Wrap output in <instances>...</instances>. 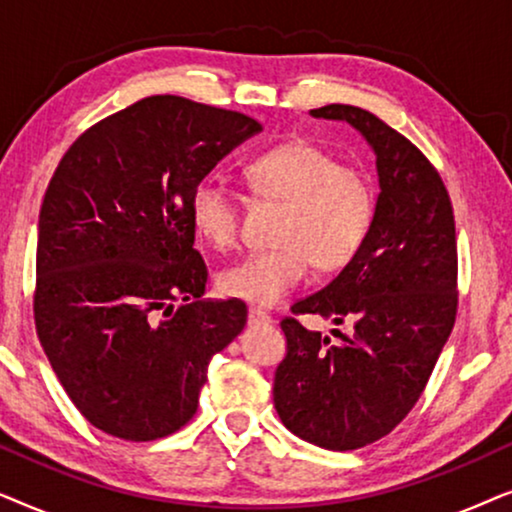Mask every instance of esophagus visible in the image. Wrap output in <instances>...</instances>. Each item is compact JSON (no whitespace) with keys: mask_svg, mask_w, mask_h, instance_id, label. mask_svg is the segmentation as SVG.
<instances>
[{"mask_svg":"<svg viewBox=\"0 0 512 512\" xmlns=\"http://www.w3.org/2000/svg\"><path fill=\"white\" fill-rule=\"evenodd\" d=\"M261 324H270V314L258 310V307H251V310H249V326H261Z\"/></svg>","mask_w":512,"mask_h":512,"instance_id":"34e87169","label":"esophagus"}]
</instances>
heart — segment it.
I'll list each match as a JSON object with an SVG mask.
<instances>
[{"mask_svg":"<svg viewBox=\"0 0 512 512\" xmlns=\"http://www.w3.org/2000/svg\"><path fill=\"white\" fill-rule=\"evenodd\" d=\"M244 181L261 200L279 202L277 249L258 251L221 270L219 286L230 298L258 307L284 300L319 270H340L359 256L375 223V188L359 167L340 165L310 142H286L251 158ZM191 223L214 249L237 240V195L216 179L195 184L188 200Z\"/></svg>","mask_w":512,"mask_h":512,"instance_id":"1","label":"heart"}]
</instances>
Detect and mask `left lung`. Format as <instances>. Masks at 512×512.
Segmentation results:
<instances>
[{
  "instance_id": "obj_1",
  "label": "left lung",
  "mask_w": 512,
  "mask_h": 512,
  "mask_svg": "<svg viewBox=\"0 0 512 512\" xmlns=\"http://www.w3.org/2000/svg\"><path fill=\"white\" fill-rule=\"evenodd\" d=\"M310 114L361 132L375 151L380 195L359 256L291 307L353 331L334 329L331 341L286 317L272 396L291 433L345 452L394 431L422 396L457 317V237L443 179L410 139L349 104Z\"/></svg>"
}]
</instances>
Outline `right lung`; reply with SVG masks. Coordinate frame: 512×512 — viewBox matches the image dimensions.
Instances as JSON below:
<instances>
[{"instance_id":"obj_1","label":"right lung","mask_w":512,"mask_h":512,"mask_svg":"<svg viewBox=\"0 0 512 512\" xmlns=\"http://www.w3.org/2000/svg\"><path fill=\"white\" fill-rule=\"evenodd\" d=\"M261 123L177 95L144 97L62 156L39 212L34 324L83 417L109 436L165 438L198 410L242 300H202L188 200Z\"/></svg>"}]
</instances>
